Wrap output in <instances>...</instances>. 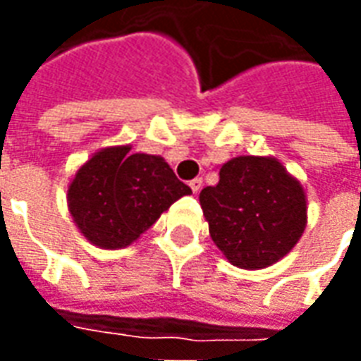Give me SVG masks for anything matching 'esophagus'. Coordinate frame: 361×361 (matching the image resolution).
<instances>
[{"label":"esophagus","instance_id":"34e87169","mask_svg":"<svg viewBox=\"0 0 361 361\" xmlns=\"http://www.w3.org/2000/svg\"><path fill=\"white\" fill-rule=\"evenodd\" d=\"M189 188H191V191H193V193H199V191H201V188H203V180H201V178H195V180H191L189 181Z\"/></svg>","mask_w":361,"mask_h":361}]
</instances>
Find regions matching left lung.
<instances>
[{"label":"left lung","instance_id":"1","mask_svg":"<svg viewBox=\"0 0 361 361\" xmlns=\"http://www.w3.org/2000/svg\"><path fill=\"white\" fill-rule=\"evenodd\" d=\"M199 193L214 245L228 263L259 271L286 257L307 226V195L274 157H235Z\"/></svg>","mask_w":361,"mask_h":361}]
</instances>
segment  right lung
<instances>
[{"label":"right lung","mask_w":361,"mask_h":361,"mask_svg":"<svg viewBox=\"0 0 361 361\" xmlns=\"http://www.w3.org/2000/svg\"><path fill=\"white\" fill-rule=\"evenodd\" d=\"M191 189L162 157L104 147L77 168L67 185V209L96 247L123 250Z\"/></svg>","instance_id":"obj_1"}]
</instances>
